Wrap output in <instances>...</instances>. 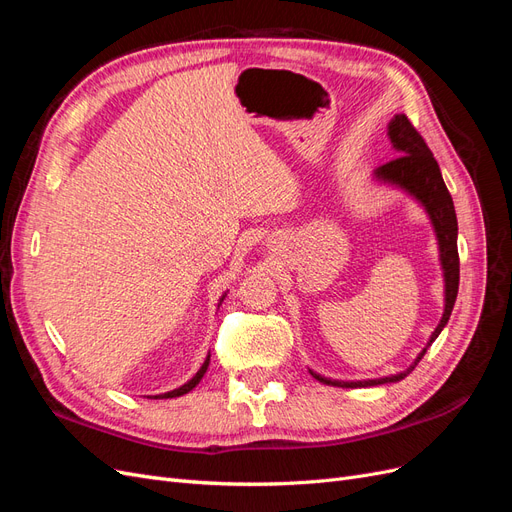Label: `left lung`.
<instances>
[{"label":"left lung","instance_id":"1","mask_svg":"<svg viewBox=\"0 0 512 512\" xmlns=\"http://www.w3.org/2000/svg\"><path fill=\"white\" fill-rule=\"evenodd\" d=\"M389 136L393 147L399 151V156L391 162H386L378 166L376 177L391 181L399 188L408 190L414 198H418L427 209L429 218L433 222V228H436L438 243H440V262L444 269V284H446V303H444V314L442 320L433 331L429 344L436 342V337L444 329V324L451 318L453 305L457 299V290H459V252H457V215H455V205L453 198L446 190V183L442 179L440 166L433 158L431 149L427 147L425 138L416 132V128L410 123L406 115H397L389 123ZM427 348L416 356V361L397 376H386L378 380H359V382H339V380H327L318 374L312 376L320 380L322 384L329 386H342V389H361V386H376V384H386V382H399L404 380L410 371L418 365V361L423 359Z\"/></svg>","mask_w":512,"mask_h":512}]
</instances>
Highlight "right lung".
Listing matches in <instances>:
<instances>
[{
	"mask_svg": "<svg viewBox=\"0 0 512 512\" xmlns=\"http://www.w3.org/2000/svg\"><path fill=\"white\" fill-rule=\"evenodd\" d=\"M209 359H211V354L207 356V361L203 363V367L198 369V374L188 382V384H183V386H179V389H175V391H168V393H164V395H156L153 399H173V397H181V395H185V393H190L194 386L203 380V376H205V371H207V367H209Z\"/></svg>",
	"mask_w": 512,
	"mask_h": 512,
	"instance_id": "obj_1",
	"label": "right lung"
}]
</instances>
